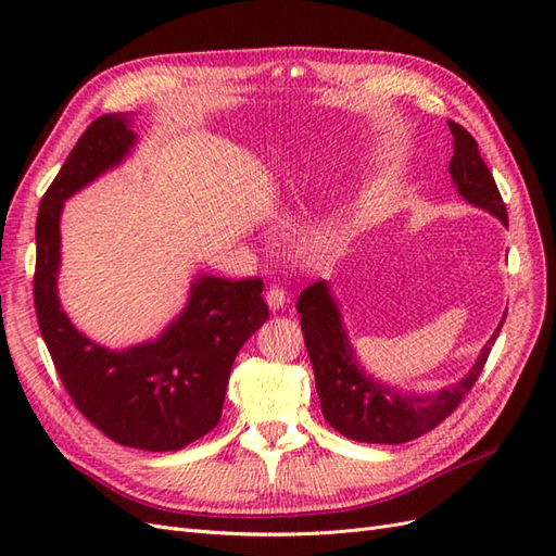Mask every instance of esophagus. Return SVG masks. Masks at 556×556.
Instances as JSON below:
<instances>
[{"instance_id": "1", "label": "esophagus", "mask_w": 556, "mask_h": 556, "mask_svg": "<svg viewBox=\"0 0 556 556\" xmlns=\"http://www.w3.org/2000/svg\"><path fill=\"white\" fill-rule=\"evenodd\" d=\"M266 304L271 311H280L285 304H288V292L276 288V285H274V288L266 290Z\"/></svg>"}]
</instances>
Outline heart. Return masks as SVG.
I'll return each mask as SVG.
<instances>
[{"label":"heart","instance_id":"1","mask_svg":"<svg viewBox=\"0 0 556 556\" xmlns=\"http://www.w3.org/2000/svg\"><path fill=\"white\" fill-rule=\"evenodd\" d=\"M350 233V217L345 213H331L319 217L306 231V245L313 252H331L339 248Z\"/></svg>","mask_w":556,"mask_h":556}]
</instances>
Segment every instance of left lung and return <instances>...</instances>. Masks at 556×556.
Here are the masks:
<instances>
[{
  "label": "left lung",
  "mask_w": 556,
  "mask_h": 556,
  "mask_svg": "<svg viewBox=\"0 0 556 556\" xmlns=\"http://www.w3.org/2000/svg\"><path fill=\"white\" fill-rule=\"evenodd\" d=\"M447 125L454 137V155L450 160L452 185L468 204L492 213L508 227L506 204L498 194L494 176L478 153L476 139L462 125L452 121H447ZM296 311L301 315V331H304L325 419L352 441L380 445H399L419 439L457 410L482 374V366L506 323V315H503L492 339L480 350L473 368L459 382L443 387L439 392L413 394L399 392L364 371L350 343L348 329L343 327L339 301L327 280H317L301 292Z\"/></svg>",
  "instance_id": "1"
}]
</instances>
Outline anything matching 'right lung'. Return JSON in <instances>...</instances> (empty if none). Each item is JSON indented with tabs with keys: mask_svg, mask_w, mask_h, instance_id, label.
Masks as SVG:
<instances>
[{
	"mask_svg": "<svg viewBox=\"0 0 556 556\" xmlns=\"http://www.w3.org/2000/svg\"><path fill=\"white\" fill-rule=\"evenodd\" d=\"M134 113H109L83 131L41 199L35 308L53 364L76 408L111 441L169 452L206 435L223 415L231 364L268 317L260 278L199 274L188 304L157 339L111 350L88 339L62 311L60 217L64 201L121 166L137 146Z\"/></svg>",
	"mask_w": 556,
	"mask_h": 556,
	"instance_id": "add662e5",
	"label": "right lung"
}]
</instances>
